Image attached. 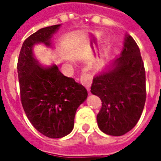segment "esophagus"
Segmentation results:
<instances>
[{"mask_svg": "<svg viewBox=\"0 0 161 161\" xmlns=\"http://www.w3.org/2000/svg\"><path fill=\"white\" fill-rule=\"evenodd\" d=\"M81 83L83 85H84L86 89L88 90V91L90 92V90H91V78L90 77V75L88 73H84L81 75V78H80Z\"/></svg>", "mask_w": 161, "mask_h": 161, "instance_id": "esophagus-1", "label": "esophagus"}]
</instances>
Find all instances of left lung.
<instances>
[{
	"instance_id": "left-lung-1",
	"label": "left lung",
	"mask_w": 161,
	"mask_h": 161,
	"mask_svg": "<svg viewBox=\"0 0 161 161\" xmlns=\"http://www.w3.org/2000/svg\"><path fill=\"white\" fill-rule=\"evenodd\" d=\"M91 91L102 101L97 115L102 132L121 136L138 122L146 102V72L140 49L130 35L125 36L120 57L95 76Z\"/></svg>"
}]
</instances>
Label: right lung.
Masks as SVG:
<instances>
[{
	"mask_svg": "<svg viewBox=\"0 0 161 161\" xmlns=\"http://www.w3.org/2000/svg\"><path fill=\"white\" fill-rule=\"evenodd\" d=\"M60 25L38 30L23 43L17 70L20 100L27 118L38 131L49 138H62L74 127L77 108L88 97L86 89L64 76L56 64L45 67L33 55V46H52V37Z\"/></svg>",
	"mask_w": 161,
	"mask_h": 161,
	"instance_id": "obj_1",
	"label": "right lung"
}]
</instances>
